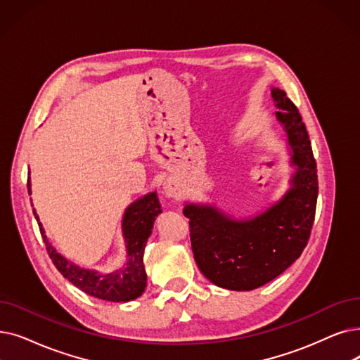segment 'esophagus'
I'll use <instances>...</instances> for the list:
<instances>
[{
    "label": "esophagus",
    "instance_id": "34e87169",
    "mask_svg": "<svg viewBox=\"0 0 360 360\" xmlns=\"http://www.w3.org/2000/svg\"><path fill=\"white\" fill-rule=\"evenodd\" d=\"M165 194H166L167 197H176V188H175V184L166 182V184H165Z\"/></svg>",
    "mask_w": 360,
    "mask_h": 360
}]
</instances>
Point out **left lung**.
Listing matches in <instances>:
<instances>
[{
    "label": "left lung",
    "instance_id": "8db88e82",
    "mask_svg": "<svg viewBox=\"0 0 360 360\" xmlns=\"http://www.w3.org/2000/svg\"><path fill=\"white\" fill-rule=\"evenodd\" d=\"M272 97L297 166L292 188L269 210L241 222L212 206L184 209L198 269L228 290H255L283 274L303 253L315 221L318 172L306 124L285 91L274 88Z\"/></svg>",
    "mask_w": 360,
    "mask_h": 360
}]
</instances>
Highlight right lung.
<instances>
[{
	"instance_id": "obj_1",
	"label": "right lung",
	"mask_w": 360,
	"mask_h": 360,
	"mask_svg": "<svg viewBox=\"0 0 360 360\" xmlns=\"http://www.w3.org/2000/svg\"><path fill=\"white\" fill-rule=\"evenodd\" d=\"M27 191L30 193L29 179ZM159 213H162V207L155 193L147 194L128 207L127 213L123 216V236L124 241H127L128 263L123 269L107 275H100L94 271H86L81 269L79 266H75V264H72L69 260H66L63 256L56 252L44 236L41 224H38V226L42 233L46 252H49V256L53 260L54 266L75 287L101 300L129 302L141 295L146 290L147 275L144 271L143 255L146 243L151 233L154 219ZM34 214L38 221L35 210Z\"/></svg>"
}]
</instances>
